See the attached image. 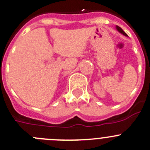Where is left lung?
Instances as JSON below:
<instances>
[{
    "instance_id": "8db88e82",
    "label": "left lung",
    "mask_w": 150,
    "mask_h": 150,
    "mask_svg": "<svg viewBox=\"0 0 150 150\" xmlns=\"http://www.w3.org/2000/svg\"><path fill=\"white\" fill-rule=\"evenodd\" d=\"M116 29H117V31H118V32H119V33H121V34H123V35H124L127 36V33H126L125 32H124V31L123 30V29H121V27H119V26H116Z\"/></svg>"
}]
</instances>
